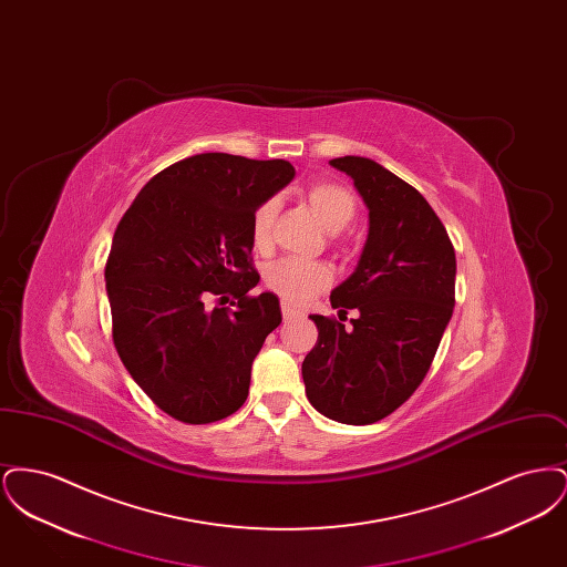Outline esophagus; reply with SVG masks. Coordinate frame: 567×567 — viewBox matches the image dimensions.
<instances>
[{
	"label": "esophagus",
	"instance_id": "34e87169",
	"mask_svg": "<svg viewBox=\"0 0 567 567\" xmlns=\"http://www.w3.org/2000/svg\"><path fill=\"white\" fill-rule=\"evenodd\" d=\"M299 317V312H297L296 308H291L289 303H282V319L285 321H291V319H297Z\"/></svg>",
	"mask_w": 567,
	"mask_h": 567
}]
</instances>
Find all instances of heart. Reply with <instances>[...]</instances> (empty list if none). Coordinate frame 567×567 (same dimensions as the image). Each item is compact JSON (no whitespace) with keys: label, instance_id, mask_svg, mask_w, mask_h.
Here are the masks:
<instances>
[{"label":"heart","instance_id":"heart-1","mask_svg":"<svg viewBox=\"0 0 567 567\" xmlns=\"http://www.w3.org/2000/svg\"><path fill=\"white\" fill-rule=\"evenodd\" d=\"M306 202L312 208L319 223L327 231L338 234L342 231L354 216L357 204L351 190L331 185V183H317L306 190ZM278 216V202L268 199L257 206L250 218V236L257 248H268L274 234V223ZM331 270L324 264L301 261V259H280L271 264L266 270V285L287 303L303 306L315 296L331 285Z\"/></svg>","mask_w":567,"mask_h":567}]
</instances>
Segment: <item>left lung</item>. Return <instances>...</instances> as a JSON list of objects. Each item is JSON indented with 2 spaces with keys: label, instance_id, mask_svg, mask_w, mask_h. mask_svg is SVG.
<instances>
[{
  "label": "left lung",
  "instance_id": "left-lung-1",
  "mask_svg": "<svg viewBox=\"0 0 567 567\" xmlns=\"http://www.w3.org/2000/svg\"><path fill=\"white\" fill-rule=\"evenodd\" d=\"M368 206V238L351 276L331 291L352 327L312 315L319 340L301 363L310 404L331 421L368 425L389 416L430 372L453 317L457 259L427 199L380 163L338 157Z\"/></svg>",
  "mask_w": 567,
  "mask_h": 567
}]
</instances>
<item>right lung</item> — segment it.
Returning a JSON list of instances; mask_svg holds the SVG:
<instances>
[{
  "mask_svg": "<svg viewBox=\"0 0 567 567\" xmlns=\"http://www.w3.org/2000/svg\"><path fill=\"white\" fill-rule=\"evenodd\" d=\"M296 176L282 159L204 153L165 167L123 215L106 264L114 347L169 416L204 425L246 402L250 368L280 321L257 287L250 218ZM234 295V309L205 303Z\"/></svg>",
  "mask_w": 567,
  "mask_h": 567,
  "instance_id": "obj_1",
  "label": "right lung"
}]
</instances>
